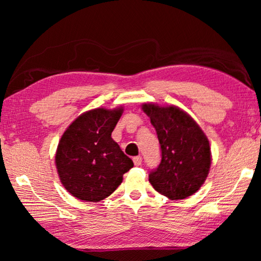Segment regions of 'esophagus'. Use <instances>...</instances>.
Masks as SVG:
<instances>
[{
  "mask_svg": "<svg viewBox=\"0 0 261 261\" xmlns=\"http://www.w3.org/2000/svg\"><path fill=\"white\" fill-rule=\"evenodd\" d=\"M141 161H143V159H141V156H135L134 158V163L135 166H140L141 165Z\"/></svg>",
  "mask_w": 261,
  "mask_h": 261,
  "instance_id": "esophagus-1",
  "label": "esophagus"
}]
</instances>
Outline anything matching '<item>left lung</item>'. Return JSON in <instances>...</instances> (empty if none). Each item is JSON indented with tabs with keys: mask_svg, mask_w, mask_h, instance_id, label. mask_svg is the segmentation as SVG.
I'll use <instances>...</instances> for the list:
<instances>
[{
	"mask_svg": "<svg viewBox=\"0 0 261 261\" xmlns=\"http://www.w3.org/2000/svg\"><path fill=\"white\" fill-rule=\"evenodd\" d=\"M161 146V162L148 180L171 200L185 199L198 190L210 173V141L197 122L176 106L144 103Z\"/></svg>",
	"mask_w": 261,
	"mask_h": 261,
	"instance_id": "obj_1",
	"label": "left lung"
}]
</instances>
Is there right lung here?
Segmentation results:
<instances>
[{"mask_svg":"<svg viewBox=\"0 0 261 261\" xmlns=\"http://www.w3.org/2000/svg\"><path fill=\"white\" fill-rule=\"evenodd\" d=\"M123 107L95 108L78 116L62 135L55 154L61 183L84 201L98 202L122 183L134 167L112 138Z\"/></svg>","mask_w":261,"mask_h":261,"instance_id":"obj_1","label":"right lung"}]
</instances>
